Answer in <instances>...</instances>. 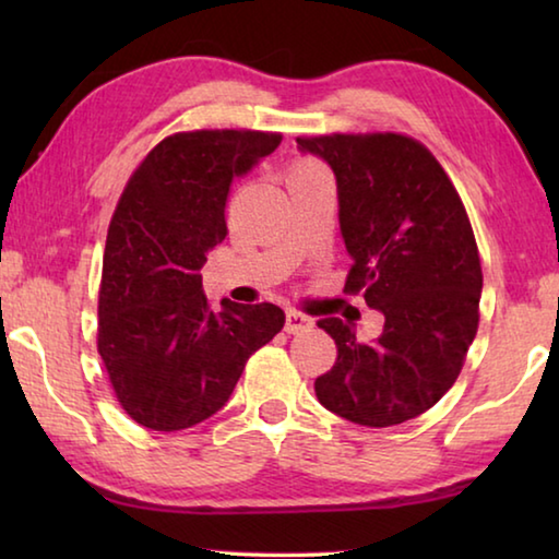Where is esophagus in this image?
Here are the masks:
<instances>
[{
  "label": "esophagus",
  "mask_w": 559,
  "mask_h": 559,
  "mask_svg": "<svg viewBox=\"0 0 559 559\" xmlns=\"http://www.w3.org/2000/svg\"><path fill=\"white\" fill-rule=\"evenodd\" d=\"M313 328V318L298 313V310H288L286 313V333L296 335V333H306V330Z\"/></svg>",
  "instance_id": "obj_1"
}]
</instances>
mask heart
Returning a JSON list of instances; mask_svg holds the SVG:
<instances>
[{
	"label": "heart",
	"instance_id": "b5f03b06",
	"mask_svg": "<svg viewBox=\"0 0 559 559\" xmlns=\"http://www.w3.org/2000/svg\"><path fill=\"white\" fill-rule=\"evenodd\" d=\"M316 173H325V169L320 167L318 163H308V159H306V163H298L296 167H293L290 177H293V175H316Z\"/></svg>",
	"mask_w": 559,
	"mask_h": 559
}]
</instances>
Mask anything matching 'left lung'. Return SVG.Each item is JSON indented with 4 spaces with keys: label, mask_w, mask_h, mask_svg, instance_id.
<instances>
[{
    "label": "left lung",
    "mask_w": 559,
    "mask_h": 559,
    "mask_svg": "<svg viewBox=\"0 0 559 559\" xmlns=\"http://www.w3.org/2000/svg\"><path fill=\"white\" fill-rule=\"evenodd\" d=\"M337 182V219L353 269L347 293L384 316L362 343L355 323L320 320L337 362L316 380L320 404L362 427H394L451 390L478 330L484 288L466 210L427 147L394 132L298 138Z\"/></svg>",
    "instance_id": "left-lung-1"
}]
</instances>
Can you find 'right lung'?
Returning <instances> with one entry per match:
<instances>
[{
    "instance_id": "add662e5",
    "label": "right lung",
    "mask_w": 559,
    "mask_h": 559,
    "mask_svg": "<svg viewBox=\"0 0 559 559\" xmlns=\"http://www.w3.org/2000/svg\"><path fill=\"white\" fill-rule=\"evenodd\" d=\"M281 145L253 130L165 138L135 169L112 214L98 298V353L130 419L179 431L229 402L246 359L286 323L273 302L212 310L202 266L226 236L236 177Z\"/></svg>"
}]
</instances>
